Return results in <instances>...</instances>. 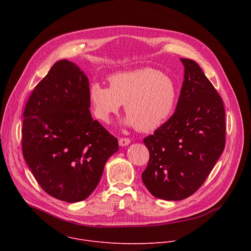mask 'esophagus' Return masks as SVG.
I'll return each mask as SVG.
<instances>
[{
  "mask_svg": "<svg viewBox=\"0 0 251 251\" xmlns=\"http://www.w3.org/2000/svg\"><path fill=\"white\" fill-rule=\"evenodd\" d=\"M130 139L129 138H120L119 139V145L120 146H127V145H129L130 144Z\"/></svg>",
  "mask_w": 251,
  "mask_h": 251,
  "instance_id": "34e87169",
  "label": "esophagus"
}]
</instances>
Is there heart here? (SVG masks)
Returning a JSON list of instances; mask_svg holds the SVG:
<instances>
[{
    "instance_id": "heart-1",
    "label": "heart",
    "mask_w": 251,
    "mask_h": 251,
    "mask_svg": "<svg viewBox=\"0 0 251 251\" xmlns=\"http://www.w3.org/2000/svg\"><path fill=\"white\" fill-rule=\"evenodd\" d=\"M109 85L94 83L89 90L94 115L102 122H108L124 104L125 123L139 132H151L166 121L176 105L174 80L155 68L115 74L110 76Z\"/></svg>"
}]
</instances>
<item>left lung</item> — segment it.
Here are the masks:
<instances>
[{
  "instance_id": "8db88e82",
  "label": "left lung",
  "mask_w": 251,
  "mask_h": 251,
  "mask_svg": "<svg viewBox=\"0 0 251 251\" xmlns=\"http://www.w3.org/2000/svg\"><path fill=\"white\" fill-rule=\"evenodd\" d=\"M185 79L171 118L143 142L150 159L142 181L156 198L181 201L204 183L226 146L223 99L200 65L181 58Z\"/></svg>"
}]
</instances>
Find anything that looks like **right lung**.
<instances>
[{
  "label": "right lung",
  "mask_w": 251,
  "mask_h": 251,
  "mask_svg": "<svg viewBox=\"0 0 251 251\" xmlns=\"http://www.w3.org/2000/svg\"><path fill=\"white\" fill-rule=\"evenodd\" d=\"M89 107L88 78L66 59L51 66L25 107L24 158L41 188L63 201L85 200L118 151L117 138L92 119Z\"/></svg>",
  "instance_id": "add662e5"
}]
</instances>
